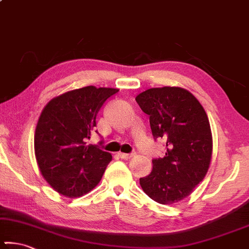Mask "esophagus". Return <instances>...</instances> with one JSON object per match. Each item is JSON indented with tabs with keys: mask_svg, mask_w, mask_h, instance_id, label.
Returning a JSON list of instances; mask_svg holds the SVG:
<instances>
[{
	"mask_svg": "<svg viewBox=\"0 0 249 249\" xmlns=\"http://www.w3.org/2000/svg\"><path fill=\"white\" fill-rule=\"evenodd\" d=\"M135 153H131V154H125V153H119V156H120L122 160H129V158H131L135 156Z\"/></svg>",
	"mask_w": 249,
	"mask_h": 249,
	"instance_id": "1",
	"label": "esophagus"
}]
</instances>
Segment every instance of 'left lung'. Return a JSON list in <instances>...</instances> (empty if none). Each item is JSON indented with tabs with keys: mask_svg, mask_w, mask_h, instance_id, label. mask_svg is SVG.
Returning a JSON list of instances; mask_svg holds the SVG:
<instances>
[{
	"mask_svg": "<svg viewBox=\"0 0 249 249\" xmlns=\"http://www.w3.org/2000/svg\"><path fill=\"white\" fill-rule=\"evenodd\" d=\"M149 116L154 139L166 140L163 158L139 179L143 192L160 204L185 199L204 178L212 156V135L207 113L192 93L176 86L146 89L136 98Z\"/></svg>",
	"mask_w": 249,
	"mask_h": 249,
	"instance_id": "8db88e82",
	"label": "left lung"
}]
</instances>
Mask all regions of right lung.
<instances>
[{
	"label": "right lung",
	"mask_w": 249,
	"mask_h": 249,
	"mask_svg": "<svg viewBox=\"0 0 249 249\" xmlns=\"http://www.w3.org/2000/svg\"><path fill=\"white\" fill-rule=\"evenodd\" d=\"M118 89H73L50 100L39 117L35 154L41 175L67 197H80L99 184L112 156L88 139L103 103ZM96 132V131H95Z\"/></svg>",
	"instance_id": "obj_1"
}]
</instances>
